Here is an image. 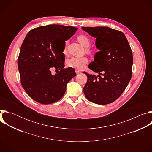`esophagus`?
<instances>
[{"label": "esophagus", "mask_w": 152, "mask_h": 152, "mask_svg": "<svg viewBox=\"0 0 152 152\" xmlns=\"http://www.w3.org/2000/svg\"><path fill=\"white\" fill-rule=\"evenodd\" d=\"M81 73L80 71H79V70H76V74H79V73Z\"/></svg>", "instance_id": "34e87169"}]
</instances>
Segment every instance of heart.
Returning <instances> with one entry per match:
<instances>
[{"instance_id": "obj_1", "label": "heart", "mask_w": 152, "mask_h": 152, "mask_svg": "<svg viewBox=\"0 0 152 152\" xmlns=\"http://www.w3.org/2000/svg\"><path fill=\"white\" fill-rule=\"evenodd\" d=\"M77 40L82 45L86 48V52L88 54H91L93 53L92 50H91L89 47L91 45V41L90 38L85 35H79L77 36ZM68 44V41H65V46L63 50V53L66 54L67 45ZM88 58L86 57H82V58H77V57H72L66 60V64L68 67L75 69L76 70H82L85 67L86 64L88 63Z\"/></svg>"}]
</instances>
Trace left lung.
I'll use <instances>...</instances> for the list:
<instances>
[{"label": "left lung", "instance_id": "8db88e82", "mask_svg": "<svg viewBox=\"0 0 152 152\" xmlns=\"http://www.w3.org/2000/svg\"><path fill=\"white\" fill-rule=\"evenodd\" d=\"M90 35L96 38V46L100 50L89 69L99 75L87 76L83 91L89 101L106 104L114 102L123 93L132 73L133 56L124 34L107 27H82Z\"/></svg>", "mask_w": 152, "mask_h": 152}]
</instances>
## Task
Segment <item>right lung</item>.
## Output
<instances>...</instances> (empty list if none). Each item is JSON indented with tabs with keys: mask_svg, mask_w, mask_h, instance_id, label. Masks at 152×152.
<instances>
[{
	"mask_svg": "<svg viewBox=\"0 0 152 152\" xmlns=\"http://www.w3.org/2000/svg\"><path fill=\"white\" fill-rule=\"evenodd\" d=\"M77 28L60 25L40 26L30 31L21 45L17 64L21 84L35 101L50 104L59 100L67 83L76 76L73 68H64L65 41ZM60 42V48L56 46ZM55 68L58 73L51 75Z\"/></svg>",
	"mask_w": 152,
	"mask_h": 152,
	"instance_id": "obj_1",
	"label": "right lung"
}]
</instances>
